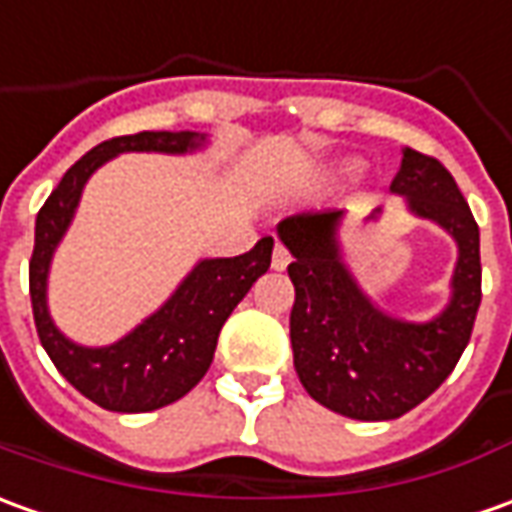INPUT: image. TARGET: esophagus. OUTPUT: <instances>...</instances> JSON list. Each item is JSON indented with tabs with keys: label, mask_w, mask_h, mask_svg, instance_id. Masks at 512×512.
Returning <instances> with one entry per match:
<instances>
[{
	"label": "esophagus",
	"mask_w": 512,
	"mask_h": 512,
	"mask_svg": "<svg viewBox=\"0 0 512 512\" xmlns=\"http://www.w3.org/2000/svg\"><path fill=\"white\" fill-rule=\"evenodd\" d=\"M288 263H291V252L285 249L283 243H277V246H274V252H271V266H274L277 271H283Z\"/></svg>",
	"instance_id": "obj_1"
}]
</instances>
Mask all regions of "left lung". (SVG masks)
Instances as JSON below:
<instances>
[{"instance_id": "1", "label": "left lung", "mask_w": 512, "mask_h": 512, "mask_svg": "<svg viewBox=\"0 0 512 512\" xmlns=\"http://www.w3.org/2000/svg\"><path fill=\"white\" fill-rule=\"evenodd\" d=\"M389 187L460 243L451 305L423 325L384 316L364 300L339 260L342 212L291 215L277 227L294 255L288 277L297 291L291 308L297 375L314 401L353 420H395L426 401L457 367L482 302L479 227L443 162L403 148Z\"/></svg>"}]
</instances>
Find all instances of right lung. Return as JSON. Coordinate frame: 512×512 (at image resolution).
I'll list each match as a JSON object with an SVG mask.
<instances>
[{
    "instance_id": "right-lung-1",
    "label": "right lung",
    "mask_w": 512,
    "mask_h": 512,
    "mask_svg": "<svg viewBox=\"0 0 512 512\" xmlns=\"http://www.w3.org/2000/svg\"><path fill=\"white\" fill-rule=\"evenodd\" d=\"M204 137L196 131H139L100 142L81 156L52 190L36 218L30 257V300L38 339L72 387L109 412H151L184 398L210 370L218 333L235 305L271 266L274 238H260L252 252L201 260L151 319L111 347H78L64 339L47 314V269L72 221L86 179L123 151L182 154Z\"/></svg>"
}]
</instances>
